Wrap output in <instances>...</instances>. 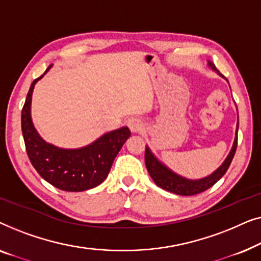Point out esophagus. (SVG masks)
<instances>
[{
	"instance_id": "34e87169",
	"label": "esophagus",
	"mask_w": 261,
	"mask_h": 261,
	"mask_svg": "<svg viewBox=\"0 0 261 261\" xmlns=\"http://www.w3.org/2000/svg\"><path fill=\"white\" fill-rule=\"evenodd\" d=\"M128 127L130 128L133 133H137V132H141L144 129V122L139 117H132V119L128 120Z\"/></svg>"
}]
</instances>
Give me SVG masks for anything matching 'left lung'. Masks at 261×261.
<instances>
[{"label": "left lung", "mask_w": 261, "mask_h": 261, "mask_svg": "<svg viewBox=\"0 0 261 261\" xmlns=\"http://www.w3.org/2000/svg\"><path fill=\"white\" fill-rule=\"evenodd\" d=\"M208 65L212 67L214 71H216V72L219 73V71H217L215 65H214L212 62H208ZM238 129L239 121L237 124V137L234 139L233 147H231L229 154H228L226 160L222 163V165H221L217 170L214 171L212 174H209V176H206L204 178H201V179H188V178L181 177L179 174L174 173L173 171H171L166 165L160 163L159 160L155 158V155L151 152V149L146 146L145 163L149 176H151L153 181H154L159 188H162L166 191L173 192V194L176 195L192 196L208 190L209 188H212L216 181H219L221 178L224 176V173L227 172L228 167L230 165L231 160L234 158L235 151H237L238 146Z\"/></svg>", "instance_id": "obj_1"}]
</instances>
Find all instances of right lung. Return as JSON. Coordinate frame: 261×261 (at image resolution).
I'll return each mask as SVG.
<instances>
[{"label": "right lung", "instance_id": "obj_1", "mask_svg": "<svg viewBox=\"0 0 261 261\" xmlns=\"http://www.w3.org/2000/svg\"><path fill=\"white\" fill-rule=\"evenodd\" d=\"M44 74L31 84L21 113V129L28 158L37 172L60 190L78 192L97 187L108 177L114 159L130 137L129 128L121 127L108 132L92 144L81 148H59L46 142L34 128L31 116L34 85Z\"/></svg>", "mask_w": 261, "mask_h": 261}]
</instances>
